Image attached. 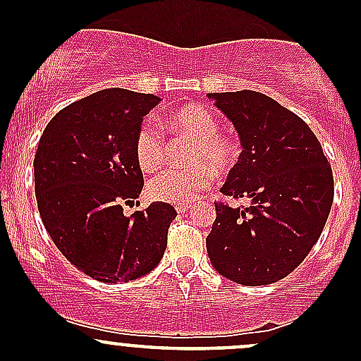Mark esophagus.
I'll use <instances>...</instances> for the list:
<instances>
[{"instance_id": "1", "label": "esophagus", "mask_w": 361, "mask_h": 361, "mask_svg": "<svg viewBox=\"0 0 361 361\" xmlns=\"http://www.w3.org/2000/svg\"><path fill=\"white\" fill-rule=\"evenodd\" d=\"M192 207V204H176V211L178 213H187L188 209Z\"/></svg>"}]
</instances>
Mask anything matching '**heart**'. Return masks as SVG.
Returning a JSON list of instances; mask_svg holds the SVG:
<instances>
[{
	"label": "heart",
	"instance_id": "b5f03b06",
	"mask_svg": "<svg viewBox=\"0 0 361 361\" xmlns=\"http://www.w3.org/2000/svg\"><path fill=\"white\" fill-rule=\"evenodd\" d=\"M171 123L185 136L195 141L192 164L188 169H167L148 183V194L152 199L171 204H190L202 195L214 181V169L225 171L238 160L239 147L231 136L220 134V122L214 113L202 104H185L171 116ZM134 157L137 166L147 173H155L166 164V137L155 126L154 120L147 118L140 123L134 136Z\"/></svg>",
	"mask_w": 361,
	"mask_h": 361
}]
</instances>
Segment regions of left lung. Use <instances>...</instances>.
<instances>
[{"label": "left lung", "mask_w": 361, "mask_h": 361, "mask_svg": "<svg viewBox=\"0 0 361 361\" xmlns=\"http://www.w3.org/2000/svg\"><path fill=\"white\" fill-rule=\"evenodd\" d=\"M234 123L243 152L221 194L251 206L214 202L206 238L211 264L245 286L271 285L304 262L334 201V174L307 123L255 90L207 94Z\"/></svg>", "instance_id": "left-lung-1"}]
</instances>
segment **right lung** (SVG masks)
<instances>
[{"label":"right lung","instance_id":"obj_1","mask_svg":"<svg viewBox=\"0 0 361 361\" xmlns=\"http://www.w3.org/2000/svg\"><path fill=\"white\" fill-rule=\"evenodd\" d=\"M160 97L104 89L63 108L35 155V194L54 245L90 278L133 281L162 258L176 209L154 202L123 214L140 197L143 173L134 136Z\"/></svg>","mask_w":361,"mask_h":361}]
</instances>
